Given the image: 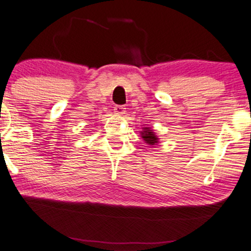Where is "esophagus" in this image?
<instances>
[{
    "instance_id": "obj_1",
    "label": "esophagus",
    "mask_w": 251,
    "mask_h": 251,
    "mask_svg": "<svg viewBox=\"0 0 251 251\" xmlns=\"http://www.w3.org/2000/svg\"><path fill=\"white\" fill-rule=\"evenodd\" d=\"M114 112L116 113V114L122 115V114H125L126 107H125V106H122V105H116L115 108H114Z\"/></svg>"
}]
</instances>
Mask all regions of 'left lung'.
Wrapping results in <instances>:
<instances>
[{
	"instance_id": "1",
	"label": "left lung",
	"mask_w": 251,
	"mask_h": 251,
	"mask_svg": "<svg viewBox=\"0 0 251 251\" xmlns=\"http://www.w3.org/2000/svg\"><path fill=\"white\" fill-rule=\"evenodd\" d=\"M142 137L144 138V140L149 144V145H154V144L157 143L156 136L154 135V132L150 128H144L142 132Z\"/></svg>"
}]
</instances>
